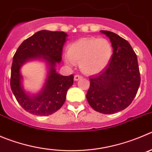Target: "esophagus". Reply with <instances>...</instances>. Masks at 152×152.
I'll return each instance as SVG.
<instances>
[{
  "instance_id": "1",
  "label": "esophagus",
  "mask_w": 152,
  "mask_h": 152,
  "mask_svg": "<svg viewBox=\"0 0 152 152\" xmlns=\"http://www.w3.org/2000/svg\"><path fill=\"white\" fill-rule=\"evenodd\" d=\"M81 78H83V76H81V75H79V74H76L74 76V80L78 81L79 79H80Z\"/></svg>"
}]
</instances>
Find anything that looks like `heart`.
<instances>
[{"label": "heart", "mask_w": 152, "mask_h": 152, "mask_svg": "<svg viewBox=\"0 0 152 152\" xmlns=\"http://www.w3.org/2000/svg\"><path fill=\"white\" fill-rule=\"evenodd\" d=\"M68 55L64 57L66 64L72 66L79 62L83 72L97 73L104 69L113 56V47L103 38H83L69 46Z\"/></svg>", "instance_id": "heart-1"}]
</instances>
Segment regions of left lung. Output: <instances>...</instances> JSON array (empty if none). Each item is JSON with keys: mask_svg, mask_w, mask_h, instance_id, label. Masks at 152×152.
I'll list each match as a JSON object with an SVG mask.
<instances>
[{"mask_svg": "<svg viewBox=\"0 0 152 152\" xmlns=\"http://www.w3.org/2000/svg\"><path fill=\"white\" fill-rule=\"evenodd\" d=\"M100 32L110 38L113 56L104 69L89 78L86 98L95 111L113 114L127 108L137 95L140 69L137 55L126 39L111 31Z\"/></svg>", "mask_w": 152, "mask_h": 152, "instance_id": "1", "label": "left lung"}]
</instances>
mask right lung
I'll return each instance as SVG.
<instances>
[{
  "instance_id": "add662e5",
  "label": "right lung",
  "mask_w": 152,
  "mask_h": 152,
  "mask_svg": "<svg viewBox=\"0 0 152 152\" xmlns=\"http://www.w3.org/2000/svg\"><path fill=\"white\" fill-rule=\"evenodd\" d=\"M67 34L63 31L43 30L22 42L15 52L11 67L10 87L15 99L25 111L35 115L53 114L63 106L66 91L73 84V75L64 76L56 73L55 64L61 61L63 46ZM42 57L50 65L48 79L42 91L30 97L20 85V68L31 59Z\"/></svg>"
}]
</instances>
